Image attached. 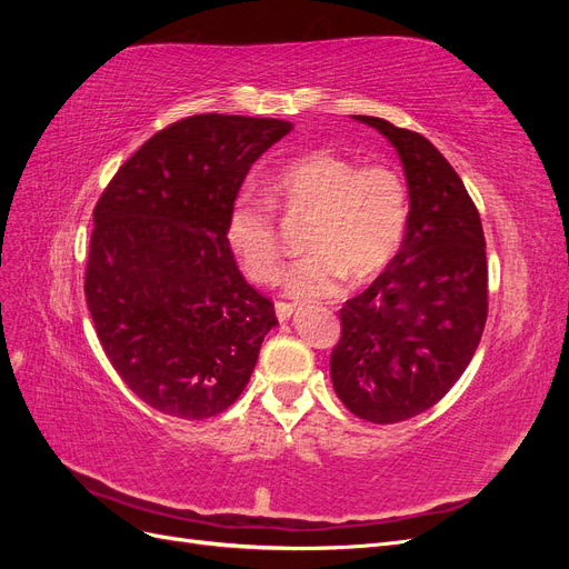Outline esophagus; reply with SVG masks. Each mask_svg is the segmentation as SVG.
Returning a JSON list of instances; mask_svg holds the SVG:
<instances>
[{
    "label": "esophagus",
    "instance_id": "1",
    "mask_svg": "<svg viewBox=\"0 0 569 569\" xmlns=\"http://www.w3.org/2000/svg\"><path fill=\"white\" fill-rule=\"evenodd\" d=\"M274 313H278V320H280V322H284V320H289L291 316L297 313V306L278 301V303H274Z\"/></svg>",
    "mask_w": 569,
    "mask_h": 569
}]
</instances>
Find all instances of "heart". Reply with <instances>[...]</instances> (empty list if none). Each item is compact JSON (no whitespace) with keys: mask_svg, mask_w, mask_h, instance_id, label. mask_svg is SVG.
Here are the masks:
<instances>
[{"mask_svg":"<svg viewBox=\"0 0 569 569\" xmlns=\"http://www.w3.org/2000/svg\"><path fill=\"white\" fill-rule=\"evenodd\" d=\"M270 199L287 213L313 211L306 232L311 251L284 274V291L291 299L330 297L347 274L353 282L375 278L403 242L408 192L389 166H360L332 149L306 151L274 170ZM226 239L251 280H274L282 244L274 209L266 197L244 192L232 201Z\"/></svg>","mask_w":569,"mask_h":569,"instance_id":"1","label":"heart"}]
</instances>
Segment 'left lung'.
<instances>
[{"mask_svg":"<svg viewBox=\"0 0 569 569\" xmlns=\"http://www.w3.org/2000/svg\"><path fill=\"white\" fill-rule=\"evenodd\" d=\"M396 149L410 211L401 251L339 311L335 391L353 416L393 425L441 401L487 322V251L475 203L441 151L385 118L353 116Z\"/></svg>","mask_w":569,"mask_h":569,"instance_id":"left-lung-1","label":"left lung"}]
</instances>
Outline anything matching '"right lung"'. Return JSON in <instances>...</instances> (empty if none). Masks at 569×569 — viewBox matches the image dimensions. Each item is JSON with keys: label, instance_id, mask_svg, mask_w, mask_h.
<instances>
[{"label": "right lung", "instance_id": "1", "mask_svg": "<svg viewBox=\"0 0 569 569\" xmlns=\"http://www.w3.org/2000/svg\"><path fill=\"white\" fill-rule=\"evenodd\" d=\"M291 128L189 116L137 149L94 206L84 299L97 337L120 380L166 416L230 408L278 325L239 272L226 220L249 168Z\"/></svg>", "mask_w": 569, "mask_h": 569}]
</instances>
